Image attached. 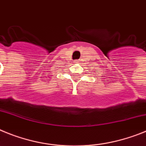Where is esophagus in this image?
<instances>
[{"instance_id": "1", "label": "esophagus", "mask_w": 146, "mask_h": 146, "mask_svg": "<svg viewBox=\"0 0 146 146\" xmlns=\"http://www.w3.org/2000/svg\"><path fill=\"white\" fill-rule=\"evenodd\" d=\"M75 63L79 64V63H80V60H75Z\"/></svg>"}]
</instances>
